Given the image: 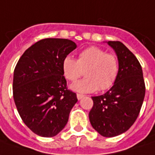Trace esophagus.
<instances>
[{"label": "esophagus", "mask_w": 155, "mask_h": 155, "mask_svg": "<svg viewBox=\"0 0 155 155\" xmlns=\"http://www.w3.org/2000/svg\"><path fill=\"white\" fill-rule=\"evenodd\" d=\"M84 97V94H77V98H78V100H82Z\"/></svg>", "instance_id": "obj_1"}]
</instances>
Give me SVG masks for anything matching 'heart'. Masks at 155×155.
<instances>
[{"instance_id": "heart-1", "label": "heart", "mask_w": 155, "mask_h": 155, "mask_svg": "<svg viewBox=\"0 0 155 155\" xmlns=\"http://www.w3.org/2000/svg\"><path fill=\"white\" fill-rule=\"evenodd\" d=\"M64 77L74 82L84 71V79L71 85V89L78 93H92L98 88L107 89L114 84L119 70L116 55L106 53L99 47L90 46L80 51L78 60L71 55L65 56L61 62Z\"/></svg>"}]
</instances>
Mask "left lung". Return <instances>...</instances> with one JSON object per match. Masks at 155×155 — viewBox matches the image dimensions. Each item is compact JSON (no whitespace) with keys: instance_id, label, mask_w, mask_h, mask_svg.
<instances>
[{"instance_id":"left-lung-1","label":"left lung","mask_w":155,"mask_h":155,"mask_svg":"<svg viewBox=\"0 0 155 155\" xmlns=\"http://www.w3.org/2000/svg\"><path fill=\"white\" fill-rule=\"evenodd\" d=\"M115 51L119 70L114 84L104 94L92 97L89 111L93 128L105 137L128 130L139 115L145 95L143 70L136 56L120 41H108Z\"/></svg>"}]
</instances>
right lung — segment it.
I'll list each match as a JSON object with an SVG mask.
<instances>
[{
  "mask_svg": "<svg viewBox=\"0 0 155 155\" xmlns=\"http://www.w3.org/2000/svg\"><path fill=\"white\" fill-rule=\"evenodd\" d=\"M77 48L67 39H41L20 57L13 74V99L22 121L44 137L65 127L77 94L67 88L61 70L65 56Z\"/></svg>",
  "mask_w": 155,
  "mask_h": 155,
  "instance_id": "right-lung-1",
  "label": "right lung"
}]
</instances>
